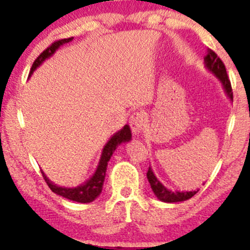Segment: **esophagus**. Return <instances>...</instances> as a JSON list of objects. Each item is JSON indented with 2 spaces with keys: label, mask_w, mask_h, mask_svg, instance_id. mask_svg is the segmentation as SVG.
Here are the masks:
<instances>
[{
  "label": "esophagus",
  "mask_w": 250,
  "mask_h": 250,
  "mask_svg": "<svg viewBox=\"0 0 250 250\" xmlns=\"http://www.w3.org/2000/svg\"><path fill=\"white\" fill-rule=\"evenodd\" d=\"M129 125L134 134H139L141 130L144 129V125H145V116H144V113L141 111H137V112H134L130 116Z\"/></svg>",
  "instance_id": "esophagus-1"
}]
</instances>
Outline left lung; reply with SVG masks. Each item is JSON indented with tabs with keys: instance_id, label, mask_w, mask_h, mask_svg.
I'll return each mask as SVG.
<instances>
[{
	"instance_id": "obj_1",
	"label": "left lung",
	"mask_w": 250,
	"mask_h": 250,
	"mask_svg": "<svg viewBox=\"0 0 250 250\" xmlns=\"http://www.w3.org/2000/svg\"><path fill=\"white\" fill-rule=\"evenodd\" d=\"M204 65L208 69L209 72L214 75L220 83L223 84L224 89H225L226 95L232 100V89H231V83L229 80L228 74H226V69L224 62H221L220 58L213 52V50L208 49L207 55L204 57ZM147 180L150 183L151 188H152L153 193L156 195V197L158 198L162 202L167 203H175V202H183V201L190 200L192 196H195L198 192V190L195 191H172L168 190L157 178H156L155 173L152 172L151 167L147 170Z\"/></svg>"
}]
</instances>
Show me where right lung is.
Here are the masks:
<instances>
[{"label":"right lung","instance_id":"right-lung-1","mask_svg":"<svg viewBox=\"0 0 250 250\" xmlns=\"http://www.w3.org/2000/svg\"><path fill=\"white\" fill-rule=\"evenodd\" d=\"M72 39H74V37H71V39L59 40V41L52 43V46L48 47L46 50H43V52L37 57V59L35 60L34 64H32L30 75H32V72H34L35 70H36L37 67L44 62V60H47L48 58L52 57V55L59 49L60 46H62V44L65 43H69V42L72 41ZM130 140H132V130H130L129 125H125L122 129L116 132L115 134L110 138V140L107 141L106 145H105L104 148H103L102 156H100V160H99V165H98L94 174H93L87 181H84L82 185H78L76 188H64V186H58L57 184L50 181L49 179L47 178L46 174L42 172L47 185L49 186V188L53 191V192L62 196V197L67 198V200L70 201H75V202H78V203L93 202V201H94L100 193H102L103 185H104V180H105V174H106L107 162L110 161L112 153L115 152V150L117 148L118 145H121L122 143H128V141Z\"/></svg>","mask_w":250,"mask_h":250}]
</instances>
